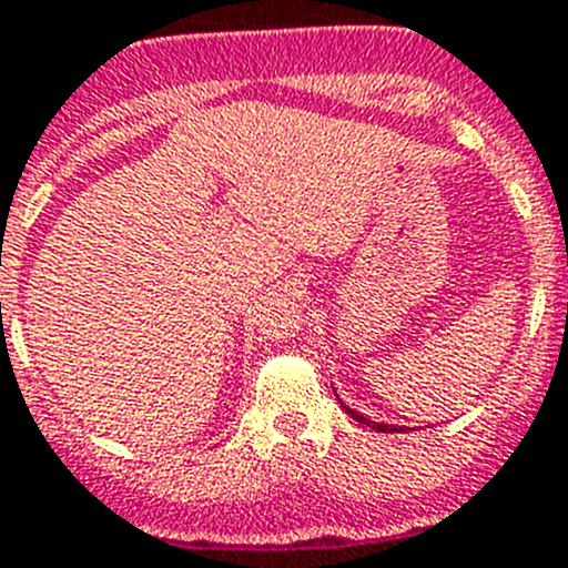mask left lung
Instances as JSON below:
<instances>
[{"label": "left lung", "mask_w": 568, "mask_h": 568, "mask_svg": "<svg viewBox=\"0 0 568 568\" xmlns=\"http://www.w3.org/2000/svg\"><path fill=\"white\" fill-rule=\"evenodd\" d=\"M346 409V406H344ZM346 413L353 415L355 420H358V424H366V426H373V429H378V433H400L398 426H386V424H375V420H366L364 415H358V413H353V409H346Z\"/></svg>", "instance_id": "obj_1"}]
</instances>
